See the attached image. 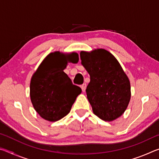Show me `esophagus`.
<instances>
[{
  "mask_svg": "<svg viewBox=\"0 0 159 159\" xmlns=\"http://www.w3.org/2000/svg\"><path fill=\"white\" fill-rule=\"evenodd\" d=\"M86 86H87V85H86L85 83H83V84L81 86H80V87H81V89H82L83 92H85V91Z\"/></svg>",
  "mask_w": 159,
  "mask_h": 159,
  "instance_id": "esophagus-1",
  "label": "esophagus"
}]
</instances>
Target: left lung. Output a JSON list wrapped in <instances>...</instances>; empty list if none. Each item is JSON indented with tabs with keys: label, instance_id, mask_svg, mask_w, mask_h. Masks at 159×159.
Returning a JSON list of instances; mask_svg holds the SVG:
<instances>
[{
	"label": "left lung",
	"instance_id": "left-lung-1",
	"mask_svg": "<svg viewBox=\"0 0 159 159\" xmlns=\"http://www.w3.org/2000/svg\"><path fill=\"white\" fill-rule=\"evenodd\" d=\"M81 64L90 76L86 94L93 113L105 121L120 117L130 100V83L120 64L104 49L80 52Z\"/></svg>",
	"mask_w": 159,
	"mask_h": 159
}]
</instances>
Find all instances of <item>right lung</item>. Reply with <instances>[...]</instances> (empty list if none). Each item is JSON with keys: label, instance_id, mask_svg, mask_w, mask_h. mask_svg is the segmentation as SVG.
I'll use <instances>...</instances> for the list:
<instances>
[{"label": "right lung", "instance_id": "right-lung-1", "mask_svg": "<svg viewBox=\"0 0 159 159\" xmlns=\"http://www.w3.org/2000/svg\"><path fill=\"white\" fill-rule=\"evenodd\" d=\"M68 61L77 63L78 53L51 52L31 77V103L40 116L48 121H57L68 114L78 95L81 93L80 88L73 85L64 72Z\"/></svg>", "mask_w": 159, "mask_h": 159}]
</instances>
